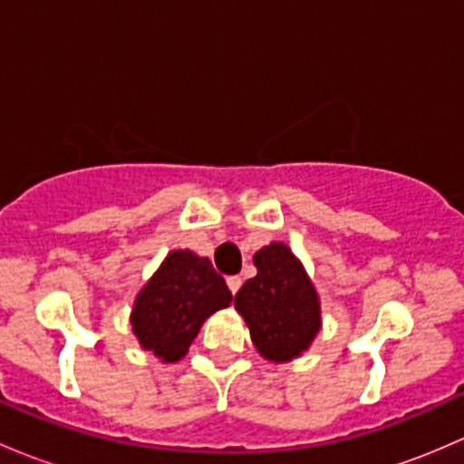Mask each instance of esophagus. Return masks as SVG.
Returning <instances> with one entry per match:
<instances>
[{"label": "esophagus", "instance_id": "1", "mask_svg": "<svg viewBox=\"0 0 464 464\" xmlns=\"http://www.w3.org/2000/svg\"><path fill=\"white\" fill-rule=\"evenodd\" d=\"M227 288L232 290V295H237L241 288V276H227Z\"/></svg>", "mask_w": 464, "mask_h": 464}]
</instances>
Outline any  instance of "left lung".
I'll return each mask as SVG.
<instances>
[{"mask_svg": "<svg viewBox=\"0 0 464 464\" xmlns=\"http://www.w3.org/2000/svg\"><path fill=\"white\" fill-rule=\"evenodd\" d=\"M256 276L234 297L250 328L252 343L266 360L290 362L308 351L322 328V305L302 261L285 243H270L255 255Z\"/></svg>", "mask_w": 464, "mask_h": 464, "instance_id": "8db88e82", "label": "left lung"}]
</instances>
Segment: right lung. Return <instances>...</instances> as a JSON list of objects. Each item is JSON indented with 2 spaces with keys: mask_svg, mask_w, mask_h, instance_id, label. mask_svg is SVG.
<instances>
[{
  "mask_svg": "<svg viewBox=\"0 0 464 464\" xmlns=\"http://www.w3.org/2000/svg\"><path fill=\"white\" fill-rule=\"evenodd\" d=\"M232 293L209 259L171 250L138 293L131 331L165 364L183 360L209 314L227 308Z\"/></svg>",
  "mask_w": 464,
  "mask_h": 464,
  "instance_id": "add662e5",
  "label": "right lung"
}]
</instances>
